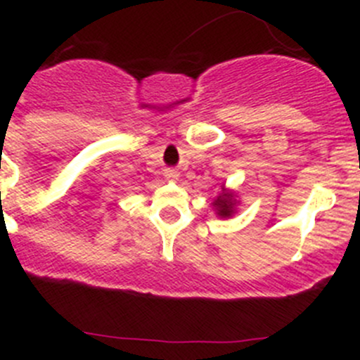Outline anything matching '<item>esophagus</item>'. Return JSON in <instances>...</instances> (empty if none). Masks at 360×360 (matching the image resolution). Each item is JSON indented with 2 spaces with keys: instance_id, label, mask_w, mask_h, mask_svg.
Masks as SVG:
<instances>
[{
  "instance_id": "1",
  "label": "esophagus",
  "mask_w": 360,
  "mask_h": 360,
  "mask_svg": "<svg viewBox=\"0 0 360 360\" xmlns=\"http://www.w3.org/2000/svg\"><path fill=\"white\" fill-rule=\"evenodd\" d=\"M165 176L169 177V179H177V177H179V172H177L176 169H167Z\"/></svg>"
}]
</instances>
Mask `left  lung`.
Segmentation results:
<instances>
[{
	"label": "left lung",
	"instance_id": "1",
	"mask_svg": "<svg viewBox=\"0 0 360 360\" xmlns=\"http://www.w3.org/2000/svg\"><path fill=\"white\" fill-rule=\"evenodd\" d=\"M214 205L217 207V214H219L221 217H228L233 214L235 203H233V200H231L230 193H224L223 197H217V200L214 202Z\"/></svg>",
	"mask_w": 360,
	"mask_h": 360
}]
</instances>
